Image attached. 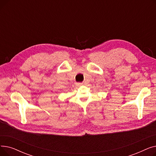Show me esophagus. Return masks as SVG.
I'll return each mask as SVG.
<instances>
[{
  "instance_id": "1",
  "label": "esophagus",
  "mask_w": 156,
  "mask_h": 156,
  "mask_svg": "<svg viewBox=\"0 0 156 156\" xmlns=\"http://www.w3.org/2000/svg\"><path fill=\"white\" fill-rule=\"evenodd\" d=\"M82 85V83H77V85H78V86H80V85Z\"/></svg>"
}]
</instances>
